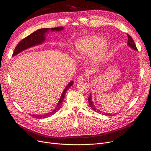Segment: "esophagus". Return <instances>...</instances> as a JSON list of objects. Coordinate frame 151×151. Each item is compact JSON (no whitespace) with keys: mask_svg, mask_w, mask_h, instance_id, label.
Here are the masks:
<instances>
[{"mask_svg":"<svg viewBox=\"0 0 151 151\" xmlns=\"http://www.w3.org/2000/svg\"><path fill=\"white\" fill-rule=\"evenodd\" d=\"M84 80V77L83 76H79L78 77H77L76 78V81H78V82H80V81H82Z\"/></svg>","mask_w":151,"mask_h":151,"instance_id":"esophagus-1","label":"esophagus"}]
</instances>
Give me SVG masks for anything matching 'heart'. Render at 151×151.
<instances>
[{"instance_id": "1", "label": "heart", "mask_w": 151, "mask_h": 151, "mask_svg": "<svg viewBox=\"0 0 151 151\" xmlns=\"http://www.w3.org/2000/svg\"><path fill=\"white\" fill-rule=\"evenodd\" d=\"M74 49L73 54L76 59L82 60L92 55V61L98 64L104 59L107 45L101 37H85L75 42Z\"/></svg>"}]
</instances>
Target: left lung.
I'll return each mask as SVG.
<instances>
[{
  "label": "left lung",
  "instance_id": "left-lung-1",
  "mask_svg": "<svg viewBox=\"0 0 151 151\" xmlns=\"http://www.w3.org/2000/svg\"><path fill=\"white\" fill-rule=\"evenodd\" d=\"M127 36H128V45L130 46L131 48H132L133 49L138 50L137 47H136V45L135 44V42H134V41H133V38L131 37V36L129 35L128 34H127ZM88 101L89 102L90 107H91L92 109H93L94 111H96V113H99V114H104V115H107V116H109V115L111 116V114H110L105 113H104V112L101 111L100 110H99L98 109L96 108V107H95V106L93 105V102L92 101V96H91V94L90 95V96L88 98Z\"/></svg>",
  "mask_w": 151,
  "mask_h": 151
}]
</instances>
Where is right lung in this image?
Wrapping results in <instances>:
<instances>
[{
    "mask_svg": "<svg viewBox=\"0 0 151 151\" xmlns=\"http://www.w3.org/2000/svg\"><path fill=\"white\" fill-rule=\"evenodd\" d=\"M63 29V27H55V28H50V29L52 31H61V29ZM49 29L48 28H42L40 29H38L37 31H35V32L32 33V34H30L29 35H28V37H25L24 38H23V40H21L18 45H16V47H15V49L14 50V52L12 54V55L14 56L15 55L18 54L20 52L23 51V50L28 49L30 47H33L34 45H36L37 44H42V43L45 40V33L48 32ZM73 84V81H71L70 82L67 86L65 88V89L64 90V91L61 95V97L60 98V100L58 102V104L57 106V107H55V109L52 111L50 113L46 114L45 115H38V116H36V115H32L33 117H35L36 118H38V119H42V118H45L47 117H49V116L54 114V113H56L57 111H58L60 109V107H61L62 104H63V101H64V97H65V94L67 90L70 88L71 86Z\"/></svg>",
    "mask_w": 151,
    "mask_h": 151,
    "instance_id": "right-lung-1",
    "label": "right lung"
}]
</instances>
